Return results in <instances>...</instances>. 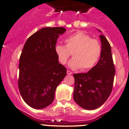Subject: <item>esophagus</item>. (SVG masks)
I'll return each instance as SVG.
<instances>
[{
    "label": "esophagus",
    "mask_w": 129,
    "mask_h": 129,
    "mask_svg": "<svg viewBox=\"0 0 129 129\" xmlns=\"http://www.w3.org/2000/svg\"><path fill=\"white\" fill-rule=\"evenodd\" d=\"M67 74H68V75H71V74H72V72H71V71H69V70H67Z\"/></svg>",
    "instance_id": "esophagus-1"
}]
</instances>
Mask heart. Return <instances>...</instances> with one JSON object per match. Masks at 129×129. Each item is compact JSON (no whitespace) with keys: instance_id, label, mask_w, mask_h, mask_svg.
Instances as JSON below:
<instances>
[{"instance_id":"heart-1","label":"heart","mask_w":129,"mask_h":129,"mask_svg":"<svg viewBox=\"0 0 129 129\" xmlns=\"http://www.w3.org/2000/svg\"><path fill=\"white\" fill-rule=\"evenodd\" d=\"M64 41L66 45L56 44L54 47L57 58L62 64L67 63L71 54L74 58L69 65L75 69H90L99 60L102 54V46L97 39H91L89 36L82 32H77L66 37Z\"/></svg>"}]
</instances>
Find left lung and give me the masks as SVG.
<instances>
[{"mask_svg": "<svg viewBox=\"0 0 129 129\" xmlns=\"http://www.w3.org/2000/svg\"><path fill=\"white\" fill-rule=\"evenodd\" d=\"M100 38L102 54L98 63L88 72L74 74L73 97L79 106L87 110H93L104 104L114 84L115 69L111 47L104 36L100 35Z\"/></svg>", "mask_w": 129, "mask_h": 129, "instance_id": "obj_1", "label": "left lung"}]
</instances>
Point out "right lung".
<instances>
[{"instance_id": "right-lung-1", "label": "right lung", "mask_w": 129, "mask_h": 129, "mask_svg": "<svg viewBox=\"0 0 129 129\" xmlns=\"http://www.w3.org/2000/svg\"><path fill=\"white\" fill-rule=\"evenodd\" d=\"M63 27H45L28 37L19 59L18 87L23 100L34 109L51 104L67 69L60 64L54 47Z\"/></svg>"}]
</instances>
